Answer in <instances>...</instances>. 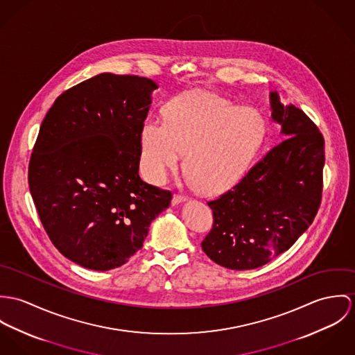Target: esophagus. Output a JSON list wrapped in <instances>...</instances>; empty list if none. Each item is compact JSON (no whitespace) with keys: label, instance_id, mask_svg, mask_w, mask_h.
<instances>
[{"label":"esophagus","instance_id":"esophagus-1","mask_svg":"<svg viewBox=\"0 0 355 355\" xmlns=\"http://www.w3.org/2000/svg\"><path fill=\"white\" fill-rule=\"evenodd\" d=\"M187 200H188V197L184 196V195H178V193H175V195L173 196L171 204H173V205H177V204H180V202H182V201H187Z\"/></svg>","mask_w":355,"mask_h":355}]
</instances>
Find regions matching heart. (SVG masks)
<instances>
[{
  "label": "heart",
  "instance_id": "heart-1",
  "mask_svg": "<svg viewBox=\"0 0 355 355\" xmlns=\"http://www.w3.org/2000/svg\"><path fill=\"white\" fill-rule=\"evenodd\" d=\"M163 122L147 119L140 130V163L154 182H163L181 163L197 187L220 192L250 167L266 126L257 110L233 105L215 94L192 91L163 106Z\"/></svg>",
  "mask_w": 355,
  "mask_h": 355
}]
</instances>
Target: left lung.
Segmentation results:
<instances>
[{"instance_id":"1","label":"left lung","mask_w":355,"mask_h":355,"mask_svg":"<svg viewBox=\"0 0 355 355\" xmlns=\"http://www.w3.org/2000/svg\"><path fill=\"white\" fill-rule=\"evenodd\" d=\"M272 119L284 140L230 191L209 200L204 253L229 270H254L286 252L312 225L322 195L324 137L301 109L271 92Z\"/></svg>"}]
</instances>
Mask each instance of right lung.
<instances>
[{"label":"right lung","instance_id":"right-lung-1","mask_svg":"<svg viewBox=\"0 0 355 355\" xmlns=\"http://www.w3.org/2000/svg\"><path fill=\"white\" fill-rule=\"evenodd\" d=\"M157 83L101 73L62 92L42 121L28 187L53 245L84 268L125 264L171 192L139 175L140 130Z\"/></svg>","mask_w":355,"mask_h":355}]
</instances>
